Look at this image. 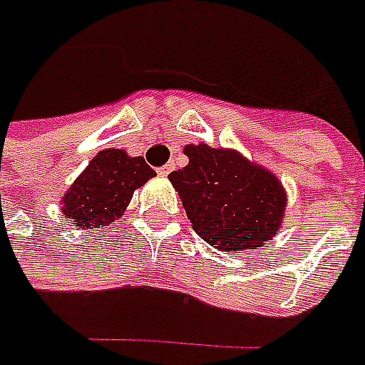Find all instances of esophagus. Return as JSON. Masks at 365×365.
<instances>
[{"label":"esophagus","instance_id":"34e87169","mask_svg":"<svg viewBox=\"0 0 365 365\" xmlns=\"http://www.w3.org/2000/svg\"><path fill=\"white\" fill-rule=\"evenodd\" d=\"M156 173H158L160 176H168L170 173H173V164H164V166H160V168H158Z\"/></svg>","mask_w":365,"mask_h":365}]
</instances>
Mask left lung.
Listing matches in <instances>:
<instances>
[{
	"label": "left lung",
	"mask_w": 365,
	"mask_h": 365,
	"mask_svg": "<svg viewBox=\"0 0 365 365\" xmlns=\"http://www.w3.org/2000/svg\"><path fill=\"white\" fill-rule=\"evenodd\" d=\"M189 164L168 178L192 230L221 252L256 250L282 227L287 190L266 166L232 148L185 146Z\"/></svg>",
	"instance_id": "left-lung-1"
}]
</instances>
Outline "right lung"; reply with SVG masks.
<instances>
[{
    "instance_id": "obj_1",
    "label": "right lung",
    "mask_w": 365,
    "mask_h": 365,
    "mask_svg": "<svg viewBox=\"0 0 365 365\" xmlns=\"http://www.w3.org/2000/svg\"><path fill=\"white\" fill-rule=\"evenodd\" d=\"M156 173L142 156H128L125 150L106 148L75 178L61 199L66 223L77 230L106 227L120 219L133 192Z\"/></svg>"
}]
</instances>
